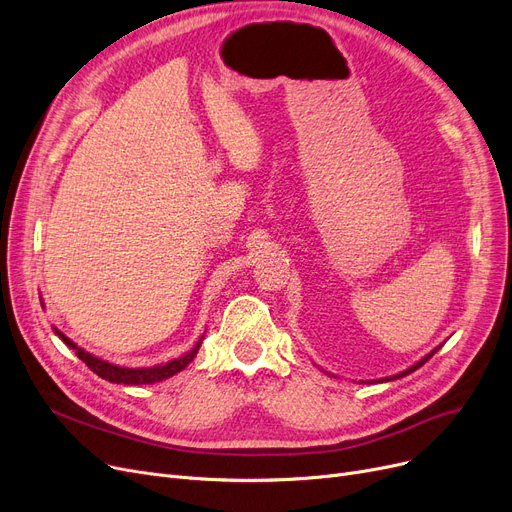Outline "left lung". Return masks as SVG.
<instances>
[{
  "label": "left lung",
  "mask_w": 512,
  "mask_h": 512,
  "mask_svg": "<svg viewBox=\"0 0 512 512\" xmlns=\"http://www.w3.org/2000/svg\"><path fill=\"white\" fill-rule=\"evenodd\" d=\"M439 349H441V345H439V347H435V349H433V351H431V353H427V355H425V358H422V360H420V362H416V364H414V366H410V368H408V370H404V372H399V374H395V376H389V379H383V381H395V379H402V376H406V374H410V372H414V370H418V368H420V366H422V364H425V362H429V360H431V358H433V355H435V353H437V351H439Z\"/></svg>",
  "instance_id": "left-lung-1"
}]
</instances>
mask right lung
Masks as SVG:
<instances>
[{
    "label": "right lung",
    "instance_id": "add662e5",
    "mask_svg": "<svg viewBox=\"0 0 512 512\" xmlns=\"http://www.w3.org/2000/svg\"><path fill=\"white\" fill-rule=\"evenodd\" d=\"M54 332L62 339L64 345H69L71 349H75L77 358L81 362H85L87 368H90L92 372H96L98 376H102L104 381L117 383V385H152V383L165 381V379H169V376L184 370L194 360V355L198 353V349H201V343H203V337H201V341H198L188 353H184L182 358H175V360H171L167 364H159V366H152V368H123V366H117V364L104 362V360L96 358V355H92L90 351L77 347L69 337L62 335L58 328H54Z\"/></svg>",
    "mask_w": 512,
    "mask_h": 512
}]
</instances>
